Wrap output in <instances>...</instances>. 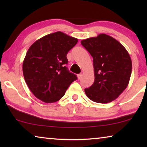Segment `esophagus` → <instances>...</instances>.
<instances>
[{
	"label": "esophagus",
	"mask_w": 147,
	"mask_h": 147,
	"mask_svg": "<svg viewBox=\"0 0 147 147\" xmlns=\"http://www.w3.org/2000/svg\"><path fill=\"white\" fill-rule=\"evenodd\" d=\"M77 76H78V78L80 80L81 79L82 77V73H80V74H78V75H77Z\"/></svg>",
	"instance_id": "1"
}]
</instances>
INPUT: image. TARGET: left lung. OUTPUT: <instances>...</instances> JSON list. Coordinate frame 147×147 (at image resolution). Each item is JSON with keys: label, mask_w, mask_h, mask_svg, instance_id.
<instances>
[{"label": "left lung", "mask_w": 147, "mask_h": 147, "mask_svg": "<svg viewBox=\"0 0 147 147\" xmlns=\"http://www.w3.org/2000/svg\"><path fill=\"white\" fill-rule=\"evenodd\" d=\"M93 59L94 81L85 89L88 97L106 104L117 98L128 86L131 73V60L128 51L112 37L100 34L81 41Z\"/></svg>", "instance_id": "8db88e82"}]
</instances>
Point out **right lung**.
Listing matches in <instances>:
<instances>
[{
    "label": "right lung",
    "instance_id": "right-lung-1",
    "mask_svg": "<svg viewBox=\"0 0 147 147\" xmlns=\"http://www.w3.org/2000/svg\"><path fill=\"white\" fill-rule=\"evenodd\" d=\"M78 39L61 32L43 37L30 47L23 63L27 86L36 98L51 103L59 100L77 80L65 66L67 54Z\"/></svg>",
    "mask_w": 147,
    "mask_h": 147
}]
</instances>
